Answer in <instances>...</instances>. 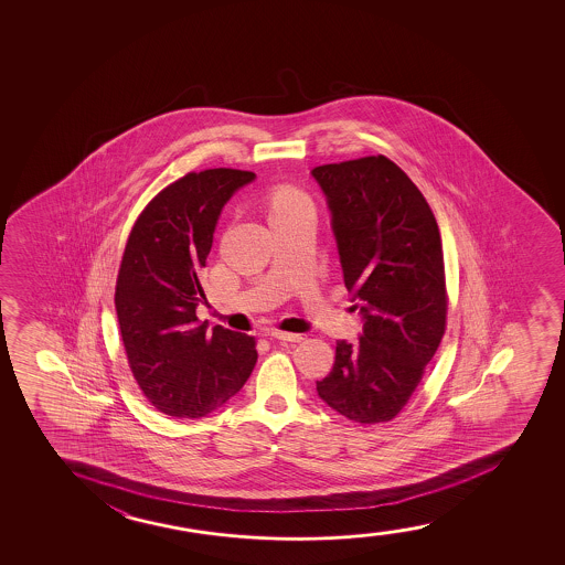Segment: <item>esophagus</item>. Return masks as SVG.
Masks as SVG:
<instances>
[{
  "instance_id": "34e87169",
  "label": "esophagus",
  "mask_w": 565,
  "mask_h": 565,
  "mask_svg": "<svg viewBox=\"0 0 565 565\" xmlns=\"http://www.w3.org/2000/svg\"><path fill=\"white\" fill-rule=\"evenodd\" d=\"M270 335L271 338H276V340L279 341H289V343H301V341L305 340L301 333L279 332V330H274Z\"/></svg>"
}]
</instances>
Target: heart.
I'll use <instances>...</instances> for the list:
<instances>
[{
  "mask_svg": "<svg viewBox=\"0 0 565 565\" xmlns=\"http://www.w3.org/2000/svg\"><path fill=\"white\" fill-rule=\"evenodd\" d=\"M301 204H307V201L302 199L301 194L295 193V191H279L276 196H274V201H271L270 214L274 212H279V210L294 209V206H301Z\"/></svg>",
  "mask_w": 565,
  "mask_h": 565,
  "instance_id": "1",
  "label": "heart"
}]
</instances>
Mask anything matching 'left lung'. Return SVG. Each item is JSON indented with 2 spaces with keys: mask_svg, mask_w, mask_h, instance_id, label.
<instances>
[{
  "mask_svg": "<svg viewBox=\"0 0 565 565\" xmlns=\"http://www.w3.org/2000/svg\"><path fill=\"white\" fill-rule=\"evenodd\" d=\"M332 217L343 281L363 317L359 341H338L318 397L376 425L407 405L446 330L440 232L415 183L386 156L310 171Z\"/></svg>",
  "mask_w": 565,
  "mask_h": 565,
  "instance_id": "8db88e82",
  "label": "left lung"
}]
</instances>
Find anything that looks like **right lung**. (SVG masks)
<instances>
[{"label":"right lung","instance_id":"add662e5","mask_svg":"<svg viewBox=\"0 0 565 565\" xmlns=\"http://www.w3.org/2000/svg\"><path fill=\"white\" fill-rule=\"evenodd\" d=\"M255 179L230 168L186 173L148 204L127 241L116 286L121 340L142 394L170 417L224 407L255 369V338L222 326L209 332L196 318L220 214Z\"/></svg>","mask_w":565,"mask_h":565}]
</instances>
